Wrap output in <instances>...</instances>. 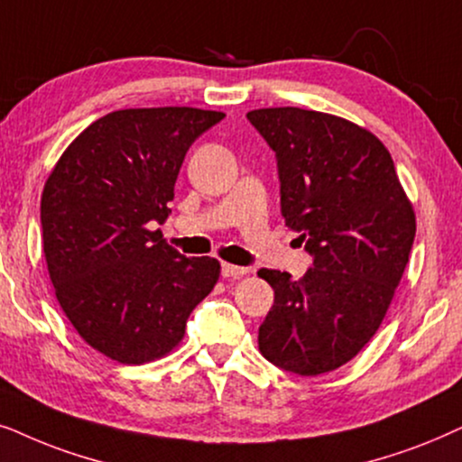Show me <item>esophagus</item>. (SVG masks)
Here are the masks:
<instances>
[{"instance_id":"34e87169","label":"esophagus","mask_w":462,"mask_h":462,"mask_svg":"<svg viewBox=\"0 0 462 462\" xmlns=\"http://www.w3.org/2000/svg\"><path fill=\"white\" fill-rule=\"evenodd\" d=\"M249 270L243 268V266H235V263H221V274L226 276V279H238V276L247 274Z\"/></svg>"}]
</instances>
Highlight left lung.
<instances>
[{"mask_svg":"<svg viewBox=\"0 0 462 462\" xmlns=\"http://www.w3.org/2000/svg\"><path fill=\"white\" fill-rule=\"evenodd\" d=\"M276 153L281 213L312 255L300 281L262 268L274 304L262 355L298 376L337 370L372 340L416 236V215L376 134L300 107L247 114Z\"/></svg>","mask_w":462,"mask_h":462,"instance_id":"obj_1","label":"left lung"}]
</instances>
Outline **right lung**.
I'll use <instances>...</instances> for the list:
<instances>
[{
  "instance_id": "obj_1",
  "label": "right lung",
  "mask_w": 462,
  "mask_h": 462,
  "mask_svg": "<svg viewBox=\"0 0 462 462\" xmlns=\"http://www.w3.org/2000/svg\"><path fill=\"white\" fill-rule=\"evenodd\" d=\"M226 114L196 107L112 112L84 128L42 192L54 293L86 344L139 365L169 355L219 279L213 257H186L160 230L189 145Z\"/></svg>"
}]
</instances>
